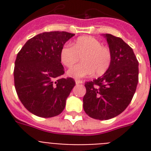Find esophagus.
Listing matches in <instances>:
<instances>
[{"label":"esophagus","instance_id":"obj_1","mask_svg":"<svg viewBox=\"0 0 151 151\" xmlns=\"http://www.w3.org/2000/svg\"><path fill=\"white\" fill-rule=\"evenodd\" d=\"M75 82H76V84H77V85H78V84H82L83 81H81V80H76Z\"/></svg>","mask_w":151,"mask_h":151}]
</instances>
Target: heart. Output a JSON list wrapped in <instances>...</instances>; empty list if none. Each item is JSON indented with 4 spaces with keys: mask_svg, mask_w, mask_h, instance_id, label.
<instances>
[{
    "mask_svg": "<svg viewBox=\"0 0 151 151\" xmlns=\"http://www.w3.org/2000/svg\"><path fill=\"white\" fill-rule=\"evenodd\" d=\"M82 58L81 63L73 66L67 71L68 76L81 78L93 74L103 75L111 63V52L109 48L102 45L99 40L91 36L81 37L73 45H65L60 51L61 63L70 67Z\"/></svg>",
    "mask_w": 151,
    "mask_h": 151,
    "instance_id": "b5f03b06",
    "label": "heart"
}]
</instances>
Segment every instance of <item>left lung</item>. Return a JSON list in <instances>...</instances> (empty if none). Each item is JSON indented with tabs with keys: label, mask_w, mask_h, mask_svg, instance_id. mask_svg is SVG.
Listing matches in <instances>:
<instances>
[{
	"label": "left lung",
	"mask_w": 151,
	"mask_h": 151,
	"mask_svg": "<svg viewBox=\"0 0 151 151\" xmlns=\"http://www.w3.org/2000/svg\"><path fill=\"white\" fill-rule=\"evenodd\" d=\"M111 63L103 76L85 83L83 107L89 117L108 120L122 113L132 101L139 81V63L132 48L122 38L103 34Z\"/></svg>",
	"instance_id": "left-lung-1"
}]
</instances>
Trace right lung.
I'll return each mask as SVG.
<instances>
[{"label": "right lung", "instance_id": "1", "mask_svg": "<svg viewBox=\"0 0 151 151\" xmlns=\"http://www.w3.org/2000/svg\"><path fill=\"white\" fill-rule=\"evenodd\" d=\"M75 35L65 31L45 32L29 39L18 53L14 81L19 99L33 114L52 117L60 114L75 86L73 78H61L64 68L60 51Z\"/></svg>", "mask_w": 151, "mask_h": 151}]
</instances>
